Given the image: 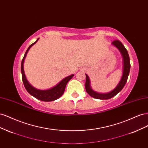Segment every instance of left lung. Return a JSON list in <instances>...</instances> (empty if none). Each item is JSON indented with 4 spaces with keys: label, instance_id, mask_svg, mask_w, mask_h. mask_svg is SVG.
<instances>
[{
    "label": "left lung",
    "instance_id": "8db88e82",
    "mask_svg": "<svg viewBox=\"0 0 148 148\" xmlns=\"http://www.w3.org/2000/svg\"><path fill=\"white\" fill-rule=\"evenodd\" d=\"M112 44L119 49V51L121 53V54L122 56L123 60V75L119 83L112 91L108 93H99L92 90L90 86V81H89V78L88 77V76L86 74V83H85V88H86V91L89 96L95 98V99H103V100L110 99V98L113 97L115 95H117V94L122 90L127 82L130 70V57H129L128 51L127 49H125L122 43L120 41H119V40H115V41H114L112 42Z\"/></svg>",
    "mask_w": 148,
    "mask_h": 148
}]
</instances>
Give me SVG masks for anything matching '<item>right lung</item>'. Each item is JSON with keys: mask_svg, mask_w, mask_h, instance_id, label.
<instances>
[{"mask_svg": "<svg viewBox=\"0 0 148 148\" xmlns=\"http://www.w3.org/2000/svg\"><path fill=\"white\" fill-rule=\"evenodd\" d=\"M38 39L39 38L36 40V41H35L34 43L31 44V45L29 46V47L28 48V49L26 50L25 53V56L23 58V59H22L21 65L22 79H23V82L24 84V86L25 87V89L31 95H32L33 97H34L35 98H36V99L40 101H42L45 102L53 101L59 99V97H60L62 96V95H63L65 91V86L67 83H68L70 80L73 77L74 75L72 74L69 76V77L65 78L57 85H56L55 86H53L51 89H47V90H40V89H36L35 88L31 86L28 82V80L26 78L25 74L24 72V69H23V64H24L25 57L26 55H27V53L29 50V49L32 47L35 43H36V42L38 41Z\"/></svg>", "mask_w": 148, "mask_h": 148, "instance_id": "1", "label": "right lung"}]
</instances>
